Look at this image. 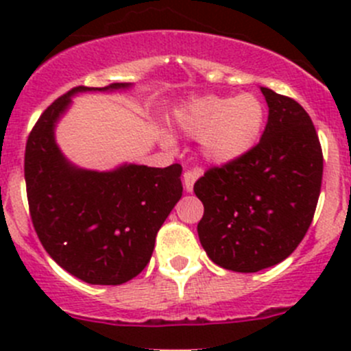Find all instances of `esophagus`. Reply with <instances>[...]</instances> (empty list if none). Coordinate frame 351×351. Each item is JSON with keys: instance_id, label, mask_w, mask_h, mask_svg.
I'll return each instance as SVG.
<instances>
[{"instance_id": "34e87169", "label": "esophagus", "mask_w": 351, "mask_h": 351, "mask_svg": "<svg viewBox=\"0 0 351 351\" xmlns=\"http://www.w3.org/2000/svg\"><path fill=\"white\" fill-rule=\"evenodd\" d=\"M200 175H202V169L200 168L186 169V171L183 173V183H185L186 192H192V190H193V183L197 182V178Z\"/></svg>"}]
</instances>
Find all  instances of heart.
Masks as SVG:
<instances>
[{"label": "heart", "instance_id": "b5f03b06", "mask_svg": "<svg viewBox=\"0 0 351 351\" xmlns=\"http://www.w3.org/2000/svg\"><path fill=\"white\" fill-rule=\"evenodd\" d=\"M176 119L186 136L200 141L202 153L208 161L231 162L258 144L267 122V108L251 93L208 95L186 104Z\"/></svg>", "mask_w": 351, "mask_h": 351}]
</instances>
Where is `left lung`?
I'll return each instance as SVG.
<instances>
[{
  "label": "left lung",
  "mask_w": 351,
  "mask_h": 351,
  "mask_svg": "<svg viewBox=\"0 0 351 351\" xmlns=\"http://www.w3.org/2000/svg\"><path fill=\"white\" fill-rule=\"evenodd\" d=\"M268 122L243 158L212 166L195 182L204 204L198 238L226 270L254 274L284 261L306 236L323 182L314 123L293 98L261 86Z\"/></svg>",
  "instance_id": "1"
}]
</instances>
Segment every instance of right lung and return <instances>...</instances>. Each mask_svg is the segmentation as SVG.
Instances as JSON below:
<instances>
[{
  "label": "right lung",
  "instance_id": "obj_1",
  "mask_svg": "<svg viewBox=\"0 0 351 351\" xmlns=\"http://www.w3.org/2000/svg\"><path fill=\"white\" fill-rule=\"evenodd\" d=\"M76 86L49 105L25 147V183L32 224L44 250L67 274L91 285H120L149 263L156 234L183 192L182 166L125 165L115 171L77 169L54 141V125Z\"/></svg>",
  "mask_w": 351,
  "mask_h": 351
}]
</instances>
